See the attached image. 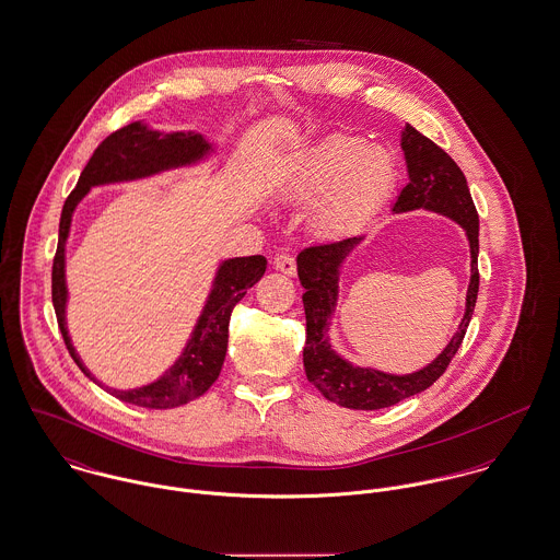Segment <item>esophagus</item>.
<instances>
[{"mask_svg":"<svg viewBox=\"0 0 560 560\" xmlns=\"http://www.w3.org/2000/svg\"><path fill=\"white\" fill-rule=\"evenodd\" d=\"M273 267L287 276H295L298 273V265L295 258L289 255H278L273 258Z\"/></svg>","mask_w":560,"mask_h":560,"instance_id":"obj_1","label":"esophagus"}]
</instances>
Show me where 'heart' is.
<instances>
[{
  "instance_id": "1",
  "label": "heart",
  "mask_w": 560,
  "mask_h": 560,
  "mask_svg": "<svg viewBox=\"0 0 560 560\" xmlns=\"http://www.w3.org/2000/svg\"><path fill=\"white\" fill-rule=\"evenodd\" d=\"M398 184L394 153L365 139L334 135L295 158L278 184L282 201L307 209L316 237H338L376 213Z\"/></svg>"
}]
</instances>
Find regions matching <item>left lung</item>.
Here are the masks:
<instances>
[{"mask_svg":"<svg viewBox=\"0 0 560 560\" xmlns=\"http://www.w3.org/2000/svg\"><path fill=\"white\" fill-rule=\"evenodd\" d=\"M400 145L407 162L408 184L392 211L407 213L423 209L445 215L462 226L470 250V280L458 331L452 336L447 347L428 365L407 374H396L372 365H357L338 353L329 340V327L340 302V271L347 258L363 242V235L305 248L298 255V276L305 289L302 295L305 376L327 400L355 410L394 407L400 400L425 392L458 353L479 291V215L464 173L450 153L443 152L410 124L402 128Z\"/></svg>","mask_w":560,"mask_h":560,"instance_id":"obj_1","label":"left lung"}]
</instances>
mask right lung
<instances>
[{"mask_svg":"<svg viewBox=\"0 0 560 560\" xmlns=\"http://www.w3.org/2000/svg\"><path fill=\"white\" fill-rule=\"evenodd\" d=\"M218 148L197 130H155L145 119L132 121L115 135L106 137L98 150L85 164L77 188L66 199L59 218V240L52 258V307L57 314L59 331L68 347V353L81 372L94 381L104 392L121 402L135 407H182L201 398L220 376L226 347H229V320L237 302L262 278L267 269L265 256H233L218 262L211 289L207 293L203 310L177 359L155 378L141 387L115 389L98 381L85 361L77 353L68 331V282H66V246L70 237L72 215L79 203L92 188L152 179L158 175L199 166L211 160Z\"/></svg>","mask_w":560,"mask_h":560,"instance_id":"1","label":"right lung"}]
</instances>
